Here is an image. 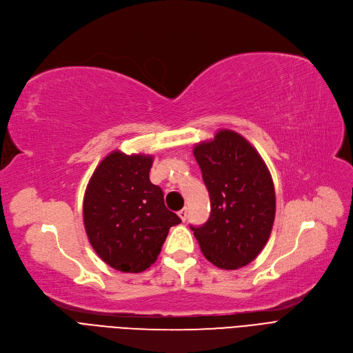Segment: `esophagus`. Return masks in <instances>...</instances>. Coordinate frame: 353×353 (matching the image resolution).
I'll use <instances>...</instances> for the list:
<instances>
[{
    "label": "esophagus",
    "mask_w": 353,
    "mask_h": 353,
    "mask_svg": "<svg viewBox=\"0 0 353 353\" xmlns=\"http://www.w3.org/2000/svg\"><path fill=\"white\" fill-rule=\"evenodd\" d=\"M178 215H179V218H181L182 221H186V216H188V210H186V208L181 210V211L178 212Z\"/></svg>",
    "instance_id": "esophagus-1"
}]
</instances>
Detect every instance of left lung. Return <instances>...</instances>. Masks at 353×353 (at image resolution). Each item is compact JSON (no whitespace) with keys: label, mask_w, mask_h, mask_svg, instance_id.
<instances>
[{"label":"left lung","mask_w":353,"mask_h":353,"mask_svg":"<svg viewBox=\"0 0 353 353\" xmlns=\"http://www.w3.org/2000/svg\"><path fill=\"white\" fill-rule=\"evenodd\" d=\"M194 157L210 192L211 215L191 230L211 263L228 271L242 268L271 235L276 210L272 176L258 151L231 130L196 143Z\"/></svg>","instance_id":"8db88e82"}]
</instances>
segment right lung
Returning a JSON list of instances; mask_svg holds the SVG:
<instances>
[{"label":"right lung","mask_w":353,"mask_h":353,"mask_svg":"<svg viewBox=\"0 0 353 353\" xmlns=\"http://www.w3.org/2000/svg\"><path fill=\"white\" fill-rule=\"evenodd\" d=\"M154 157L114 151L94 171L84 196V225L98 256L138 274L158 258L170 228L181 223L150 181Z\"/></svg>","instance_id":"1"}]
</instances>
